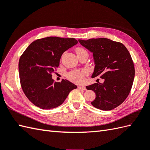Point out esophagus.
<instances>
[{"label": "esophagus", "instance_id": "obj_1", "mask_svg": "<svg viewBox=\"0 0 150 150\" xmlns=\"http://www.w3.org/2000/svg\"><path fill=\"white\" fill-rule=\"evenodd\" d=\"M78 89H82V90H86V87H84V86H78Z\"/></svg>", "mask_w": 150, "mask_h": 150}]
</instances>
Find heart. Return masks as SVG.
Wrapping results in <instances>:
<instances>
[{"instance_id": "heart-1", "label": "heart", "mask_w": 150, "mask_h": 150, "mask_svg": "<svg viewBox=\"0 0 150 150\" xmlns=\"http://www.w3.org/2000/svg\"><path fill=\"white\" fill-rule=\"evenodd\" d=\"M75 52L77 55H80L82 54H88L84 48L82 47H77L75 49ZM88 75V71L86 69H76V70H73L70 71L68 74V78L71 81L75 83H82L84 81L85 76Z\"/></svg>"}]
</instances>
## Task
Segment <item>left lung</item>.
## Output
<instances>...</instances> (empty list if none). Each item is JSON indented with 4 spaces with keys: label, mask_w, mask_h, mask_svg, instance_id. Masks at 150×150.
<instances>
[{
    "label": "left lung",
    "mask_w": 150,
    "mask_h": 150,
    "mask_svg": "<svg viewBox=\"0 0 150 150\" xmlns=\"http://www.w3.org/2000/svg\"><path fill=\"white\" fill-rule=\"evenodd\" d=\"M79 41L93 52L95 67L92 78L98 76L104 79L102 83L86 86L96 94L92 105L103 110L119 106L129 95L134 79L135 68L129 52L123 44L107 38Z\"/></svg>",
    "instance_id": "8db88e82"
}]
</instances>
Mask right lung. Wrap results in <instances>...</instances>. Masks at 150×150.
Wrapping results in <instances>:
<instances>
[{"instance_id": "right-lung-1", "label": "right lung", "mask_w": 150, "mask_h": 150, "mask_svg": "<svg viewBox=\"0 0 150 150\" xmlns=\"http://www.w3.org/2000/svg\"><path fill=\"white\" fill-rule=\"evenodd\" d=\"M77 43L73 38L47 37L33 41L23 52L18 63L20 84L34 105L43 109H54L77 88L66 79L57 82L52 79L63 52Z\"/></svg>"}]
</instances>
